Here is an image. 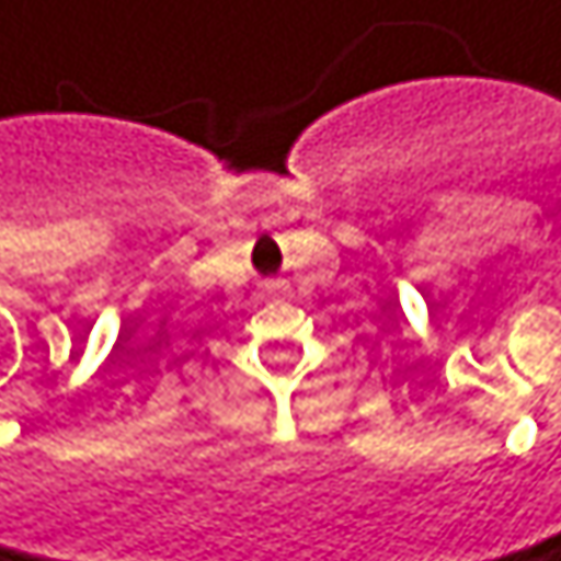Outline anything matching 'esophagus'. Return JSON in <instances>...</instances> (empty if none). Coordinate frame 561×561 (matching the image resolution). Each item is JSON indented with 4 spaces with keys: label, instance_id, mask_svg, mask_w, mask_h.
I'll list each match as a JSON object with an SVG mask.
<instances>
[{
    "label": "esophagus",
    "instance_id": "1",
    "mask_svg": "<svg viewBox=\"0 0 561 561\" xmlns=\"http://www.w3.org/2000/svg\"><path fill=\"white\" fill-rule=\"evenodd\" d=\"M265 296H272V299L286 296V286H283V283H268V286H265Z\"/></svg>",
    "mask_w": 561,
    "mask_h": 561
}]
</instances>
